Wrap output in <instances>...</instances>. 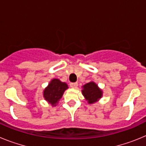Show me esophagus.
I'll return each mask as SVG.
<instances>
[{
    "label": "esophagus",
    "instance_id": "obj_1",
    "mask_svg": "<svg viewBox=\"0 0 146 146\" xmlns=\"http://www.w3.org/2000/svg\"><path fill=\"white\" fill-rule=\"evenodd\" d=\"M78 84H77V82H71L70 83V87L73 88H76L77 87Z\"/></svg>",
    "mask_w": 146,
    "mask_h": 146
}]
</instances>
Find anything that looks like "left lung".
<instances>
[{"instance_id": "1", "label": "left lung", "mask_w": 146, "mask_h": 146, "mask_svg": "<svg viewBox=\"0 0 146 146\" xmlns=\"http://www.w3.org/2000/svg\"><path fill=\"white\" fill-rule=\"evenodd\" d=\"M83 96L86 97L89 104L96 102L98 99H100L102 95V92L98 88L97 85L94 82H88L83 86V90L82 91Z\"/></svg>"}]
</instances>
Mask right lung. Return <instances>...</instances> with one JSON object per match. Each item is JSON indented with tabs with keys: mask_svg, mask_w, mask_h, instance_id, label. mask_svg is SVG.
<instances>
[{
	"mask_svg": "<svg viewBox=\"0 0 146 146\" xmlns=\"http://www.w3.org/2000/svg\"><path fill=\"white\" fill-rule=\"evenodd\" d=\"M66 88H68V86L65 82H60L58 79H53L45 88L44 97L46 101L54 106L62 97Z\"/></svg>",
	"mask_w": 146,
	"mask_h": 146,
	"instance_id": "obj_1",
	"label": "right lung"
}]
</instances>
